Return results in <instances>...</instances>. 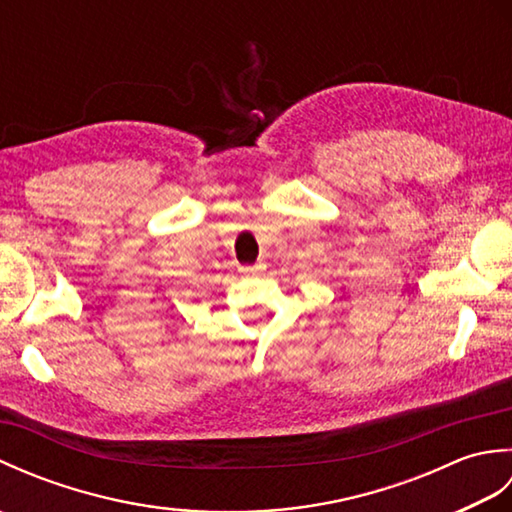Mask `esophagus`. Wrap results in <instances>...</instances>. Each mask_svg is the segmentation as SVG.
Wrapping results in <instances>:
<instances>
[{
    "label": "esophagus",
    "instance_id": "esophagus-1",
    "mask_svg": "<svg viewBox=\"0 0 512 512\" xmlns=\"http://www.w3.org/2000/svg\"><path fill=\"white\" fill-rule=\"evenodd\" d=\"M264 270H266V264H262V262H257L253 266H242L244 275H259V273H264Z\"/></svg>",
    "mask_w": 512,
    "mask_h": 512
}]
</instances>
